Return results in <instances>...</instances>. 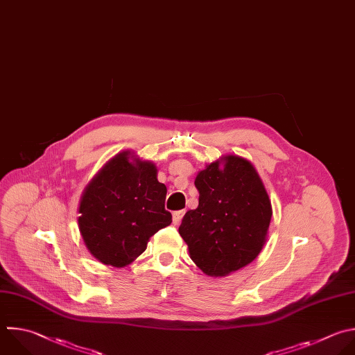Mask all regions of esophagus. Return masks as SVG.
<instances>
[{"label":"esophagus","instance_id":"esophagus-1","mask_svg":"<svg viewBox=\"0 0 355 355\" xmlns=\"http://www.w3.org/2000/svg\"><path fill=\"white\" fill-rule=\"evenodd\" d=\"M184 214H185V210H177V211H174V213H173V223H174V224H180L181 220H182V217H184Z\"/></svg>","mask_w":355,"mask_h":355}]
</instances>
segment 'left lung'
<instances>
[{
    "mask_svg": "<svg viewBox=\"0 0 355 355\" xmlns=\"http://www.w3.org/2000/svg\"><path fill=\"white\" fill-rule=\"evenodd\" d=\"M195 187L199 205L178 228L191 259L211 277L251 263L266 243L272 218L269 195L252 163L224 156L198 173Z\"/></svg>",
    "mask_w": 355,
    "mask_h": 355,
    "instance_id": "obj_1",
    "label": "left lung"
}]
</instances>
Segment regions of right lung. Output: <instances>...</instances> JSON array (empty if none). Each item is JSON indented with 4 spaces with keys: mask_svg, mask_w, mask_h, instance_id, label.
<instances>
[{
    "mask_svg": "<svg viewBox=\"0 0 355 355\" xmlns=\"http://www.w3.org/2000/svg\"><path fill=\"white\" fill-rule=\"evenodd\" d=\"M166 193L152 162L130 150L114 156L80 198L78 224L89 252L114 268L134 262L152 235L171 223Z\"/></svg>",
    "mask_w": 355,
    "mask_h": 355,
    "instance_id": "1",
    "label": "right lung"
}]
</instances>
